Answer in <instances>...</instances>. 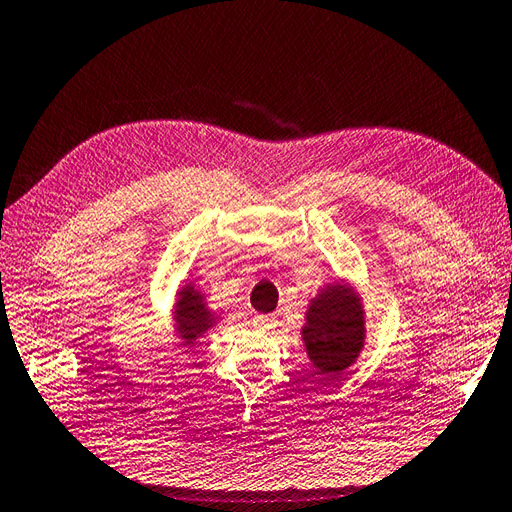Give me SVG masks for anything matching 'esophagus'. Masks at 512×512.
Listing matches in <instances>:
<instances>
[{
	"label": "esophagus",
	"instance_id": "obj_1",
	"mask_svg": "<svg viewBox=\"0 0 512 512\" xmlns=\"http://www.w3.org/2000/svg\"><path fill=\"white\" fill-rule=\"evenodd\" d=\"M254 328L273 330V328H276V319L269 317V315H258V317H254Z\"/></svg>",
	"mask_w": 512,
	"mask_h": 512
}]
</instances>
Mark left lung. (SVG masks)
<instances>
[{
  "label": "left lung",
  "mask_w": 512,
  "mask_h": 512,
  "mask_svg": "<svg viewBox=\"0 0 512 512\" xmlns=\"http://www.w3.org/2000/svg\"><path fill=\"white\" fill-rule=\"evenodd\" d=\"M302 334L308 356L319 371L339 373L354 363L363 347V308L350 289L334 284L310 306Z\"/></svg>",
  "instance_id": "left-lung-1"
}]
</instances>
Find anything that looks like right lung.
<instances>
[{
  "label": "right lung",
  "mask_w": 512,
  "mask_h": 512,
  "mask_svg": "<svg viewBox=\"0 0 512 512\" xmlns=\"http://www.w3.org/2000/svg\"><path fill=\"white\" fill-rule=\"evenodd\" d=\"M176 313H178L176 319H178V326L182 332V339H186V341H195L197 336L208 328L210 315L202 304V295L191 291V289L182 293Z\"/></svg>",
  "instance_id": "obj_1"
}]
</instances>
